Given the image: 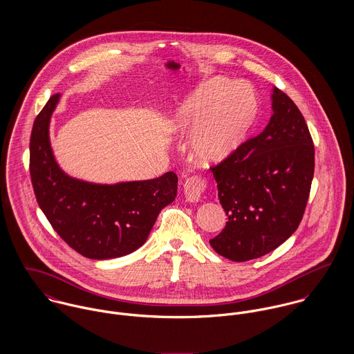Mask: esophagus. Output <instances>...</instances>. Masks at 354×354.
Listing matches in <instances>:
<instances>
[{"mask_svg": "<svg viewBox=\"0 0 354 354\" xmlns=\"http://www.w3.org/2000/svg\"><path fill=\"white\" fill-rule=\"evenodd\" d=\"M205 191V180L199 176L188 177L184 183V194L188 202H198Z\"/></svg>", "mask_w": 354, "mask_h": 354, "instance_id": "1", "label": "esophagus"}]
</instances>
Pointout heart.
<instances>
[{
  "label": "heart",
  "mask_w": 354,
  "mask_h": 354,
  "mask_svg": "<svg viewBox=\"0 0 354 354\" xmlns=\"http://www.w3.org/2000/svg\"><path fill=\"white\" fill-rule=\"evenodd\" d=\"M259 103L252 88L227 79L204 83L181 104L171 127L193 135L192 152L205 165L227 159L244 143L256 121Z\"/></svg>",
  "instance_id": "heart-1"
}]
</instances>
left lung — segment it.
Listing matches in <instances>:
<instances>
[{"mask_svg": "<svg viewBox=\"0 0 354 354\" xmlns=\"http://www.w3.org/2000/svg\"><path fill=\"white\" fill-rule=\"evenodd\" d=\"M272 115L264 131L227 159L211 166L229 221L209 240L214 251L247 261L274 251L299 227L315 171V147L301 111L272 90Z\"/></svg>", "mask_w": 354, "mask_h": 354, "instance_id": "obj_1", "label": "left lung"}]
</instances>
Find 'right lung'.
Here are the masks:
<instances>
[{"mask_svg": "<svg viewBox=\"0 0 354 354\" xmlns=\"http://www.w3.org/2000/svg\"><path fill=\"white\" fill-rule=\"evenodd\" d=\"M59 94L37 115L30 139L34 194L57 234L88 259H114L140 248L163 207L177 196L174 171L146 180L101 185L76 180L57 165L49 140Z\"/></svg>", "mask_w": 354, "mask_h": 354, "instance_id": "1", "label": "right lung"}]
</instances>
